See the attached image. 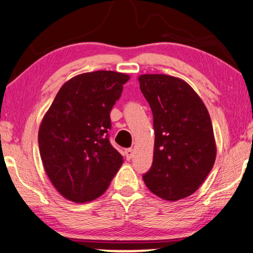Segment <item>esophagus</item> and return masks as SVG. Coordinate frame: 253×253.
Here are the masks:
<instances>
[{"mask_svg":"<svg viewBox=\"0 0 253 253\" xmlns=\"http://www.w3.org/2000/svg\"><path fill=\"white\" fill-rule=\"evenodd\" d=\"M124 155H126V160H131V159H132V157H133V155H134L133 149H131V148L126 149V150L124 151Z\"/></svg>","mask_w":253,"mask_h":253,"instance_id":"esophagus-1","label":"esophagus"}]
</instances>
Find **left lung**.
<instances>
[{
  "instance_id": "obj_1",
  "label": "left lung",
  "mask_w": 253,
  "mask_h": 253,
  "mask_svg": "<svg viewBox=\"0 0 253 253\" xmlns=\"http://www.w3.org/2000/svg\"><path fill=\"white\" fill-rule=\"evenodd\" d=\"M138 81L154 114L155 129L154 160L143 181L163 200L179 201L200 188L216 158L209 111L180 78L144 74Z\"/></svg>"
}]
</instances>
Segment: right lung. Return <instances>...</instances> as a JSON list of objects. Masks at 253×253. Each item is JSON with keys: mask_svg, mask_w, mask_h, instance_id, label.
I'll return each mask as SVG.
<instances>
[{"mask_svg": "<svg viewBox=\"0 0 253 253\" xmlns=\"http://www.w3.org/2000/svg\"><path fill=\"white\" fill-rule=\"evenodd\" d=\"M130 76L84 73L61 86L41 121L38 142L49 179L66 200L87 203L104 194L123 164L107 130L110 112Z\"/></svg>", "mask_w": 253, "mask_h": 253, "instance_id": "add662e5", "label": "right lung"}]
</instances>
